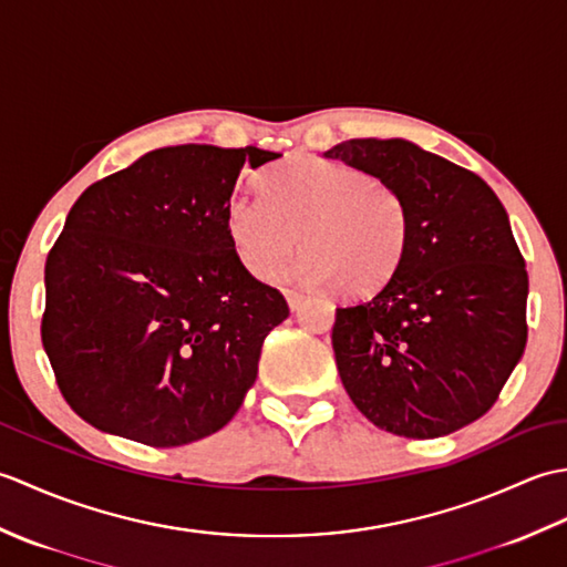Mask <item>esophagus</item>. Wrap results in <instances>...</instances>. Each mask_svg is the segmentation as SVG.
<instances>
[{
    "mask_svg": "<svg viewBox=\"0 0 567 567\" xmlns=\"http://www.w3.org/2000/svg\"><path fill=\"white\" fill-rule=\"evenodd\" d=\"M285 299H287V305H290V309L297 311L299 307H302V302H305V292H299V290H285Z\"/></svg>",
    "mask_w": 567,
    "mask_h": 567,
    "instance_id": "obj_1",
    "label": "esophagus"
}]
</instances>
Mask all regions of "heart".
Returning a JSON list of instances; mask_svg holds the SVG:
<instances>
[{
	"label": "heart",
	"mask_w": 567,
	"mask_h": 567,
	"mask_svg": "<svg viewBox=\"0 0 567 567\" xmlns=\"http://www.w3.org/2000/svg\"><path fill=\"white\" fill-rule=\"evenodd\" d=\"M262 197H234L226 231L240 265L272 277L307 248L292 275L307 285H336L346 297L382 290L412 246L404 195L351 165L290 155L260 173Z\"/></svg>",
	"instance_id": "obj_1"
}]
</instances>
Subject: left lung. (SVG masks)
Here are the masks:
<instances>
[{
	"instance_id": "8db88e82",
	"label": "left lung",
	"mask_w": 567,
	"mask_h": 567,
	"mask_svg": "<svg viewBox=\"0 0 567 567\" xmlns=\"http://www.w3.org/2000/svg\"><path fill=\"white\" fill-rule=\"evenodd\" d=\"M323 158L404 195L412 246L382 290L336 309L343 388L378 429L439 439L473 424L526 348L528 275L483 177L404 138H351Z\"/></svg>"
}]
</instances>
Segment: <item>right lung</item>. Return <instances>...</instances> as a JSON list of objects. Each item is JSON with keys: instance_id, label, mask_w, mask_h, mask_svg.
Segmentation results:
<instances>
[{"instance_id": "1", "label": "right lung", "mask_w": 567, "mask_h": 567, "mask_svg": "<svg viewBox=\"0 0 567 567\" xmlns=\"http://www.w3.org/2000/svg\"><path fill=\"white\" fill-rule=\"evenodd\" d=\"M280 153L155 148L72 204L45 260L41 339L72 412L173 449L224 429L285 297L236 258L226 207L244 165Z\"/></svg>"}]
</instances>
